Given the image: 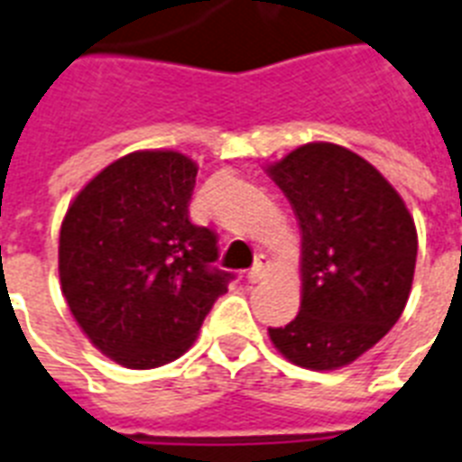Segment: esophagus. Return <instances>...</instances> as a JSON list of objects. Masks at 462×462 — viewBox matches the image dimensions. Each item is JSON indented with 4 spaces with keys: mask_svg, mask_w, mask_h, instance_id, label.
<instances>
[{
    "mask_svg": "<svg viewBox=\"0 0 462 462\" xmlns=\"http://www.w3.org/2000/svg\"><path fill=\"white\" fill-rule=\"evenodd\" d=\"M268 273H270V261L265 256H258L256 265H254V268L246 273V280H249L251 284H256V282H261V280H263Z\"/></svg>",
    "mask_w": 462,
    "mask_h": 462,
    "instance_id": "esophagus-1",
    "label": "esophagus"
}]
</instances>
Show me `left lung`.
<instances>
[{"label":"left lung","mask_w":462,"mask_h":462,"mask_svg":"<svg viewBox=\"0 0 462 462\" xmlns=\"http://www.w3.org/2000/svg\"><path fill=\"white\" fill-rule=\"evenodd\" d=\"M301 230V309L268 335L309 370L354 363L406 309L418 232L399 192L358 153L310 142L268 166Z\"/></svg>","instance_id":"obj_1"}]
</instances>
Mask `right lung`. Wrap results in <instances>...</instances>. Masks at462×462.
Segmentation results:
<instances>
[{"label": "right lung", "instance_id": "1", "mask_svg": "<svg viewBox=\"0 0 462 462\" xmlns=\"http://www.w3.org/2000/svg\"><path fill=\"white\" fill-rule=\"evenodd\" d=\"M197 163L134 152L82 187L59 237L70 313L101 354L133 370L166 365L227 291L218 235L189 220Z\"/></svg>", "mask_w": 462, "mask_h": 462}]
</instances>
